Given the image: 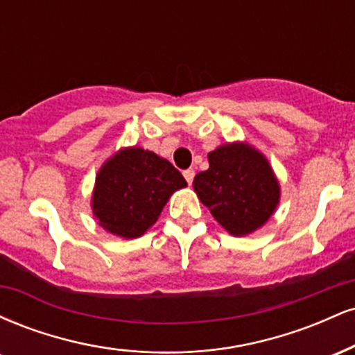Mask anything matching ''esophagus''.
<instances>
[{
  "label": "esophagus",
  "instance_id": "obj_1",
  "mask_svg": "<svg viewBox=\"0 0 355 355\" xmlns=\"http://www.w3.org/2000/svg\"><path fill=\"white\" fill-rule=\"evenodd\" d=\"M183 177H185V180L189 185H191V182H193V177H195V170L193 168H189L183 172Z\"/></svg>",
  "mask_w": 355,
  "mask_h": 355
}]
</instances>
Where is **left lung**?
Masks as SVG:
<instances>
[{
	"mask_svg": "<svg viewBox=\"0 0 355 355\" xmlns=\"http://www.w3.org/2000/svg\"><path fill=\"white\" fill-rule=\"evenodd\" d=\"M209 170L195 175L193 190L232 235H247L274 214L280 187L262 153L243 144L209 153Z\"/></svg>",
	"mask_w": 355,
	"mask_h": 355,
	"instance_id": "1",
	"label": "left lung"
}]
</instances>
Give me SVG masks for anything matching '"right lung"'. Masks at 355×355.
Masks as SVG:
<instances>
[{"label":"right lung","instance_id":"right-lung-1","mask_svg":"<svg viewBox=\"0 0 355 355\" xmlns=\"http://www.w3.org/2000/svg\"><path fill=\"white\" fill-rule=\"evenodd\" d=\"M185 185L165 158L137 146L121 150L96 175L93 214L118 237H140L157 222L170 195Z\"/></svg>","mask_w":355,"mask_h":355}]
</instances>
